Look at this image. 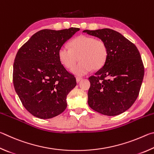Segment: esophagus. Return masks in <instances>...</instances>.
Returning a JSON list of instances; mask_svg holds the SVG:
<instances>
[{
	"mask_svg": "<svg viewBox=\"0 0 154 154\" xmlns=\"http://www.w3.org/2000/svg\"><path fill=\"white\" fill-rule=\"evenodd\" d=\"M75 79H76V82H80L82 80V77H80V76H77L76 78H75Z\"/></svg>",
	"mask_w": 154,
	"mask_h": 154,
	"instance_id": "esophagus-1",
	"label": "esophagus"
}]
</instances>
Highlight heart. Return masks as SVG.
I'll return each mask as SVG.
<instances>
[{
  "label": "heart",
  "mask_w": 154,
  "mask_h": 154,
  "mask_svg": "<svg viewBox=\"0 0 154 154\" xmlns=\"http://www.w3.org/2000/svg\"><path fill=\"white\" fill-rule=\"evenodd\" d=\"M70 48L62 46L59 49V61L67 69L72 68L79 59L81 61L72 69L73 74L85 75L91 69H99L104 66L108 56L106 43L95 37L80 35L69 43Z\"/></svg>",
  "instance_id": "obj_1"
}]
</instances>
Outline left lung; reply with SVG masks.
Masks as SVG:
<instances>
[{
	"instance_id": "left-lung-1",
	"label": "left lung",
	"mask_w": 154,
	"mask_h": 154,
	"mask_svg": "<svg viewBox=\"0 0 154 154\" xmlns=\"http://www.w3.org/2000/svg\"><path fill=\"white\" fill-rule=\"evenodd\" d=\"M83 32L100 38L108 48L106 63L88 78V106L109 116L122 114L136 101L143 79L144 66L139 51L133 42L112 29Z\"/></svg>"
}]
</instances>
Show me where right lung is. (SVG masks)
I'll list each match as a JSON object with an SVG mask.
<instances>
[{"label": "right lung", "instance_id": "obj_1", "mask_svg": "<svg viewBox=\"0 0 154 154\" xmlns=\"http://www.w3.org/2000/svg\"><path fill=\"white\" fill-rule=\"evenodd\" d=\"M80 28L37 32L17 51L13 82L23 107L35 117L49 119L67 107L66 97L76 85L58 57L59 49Z\"/></svg>", "mask_w": 154, "mask_h": 154}]
</instances>
